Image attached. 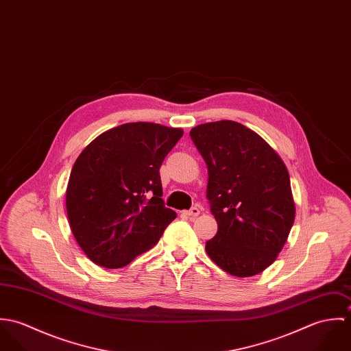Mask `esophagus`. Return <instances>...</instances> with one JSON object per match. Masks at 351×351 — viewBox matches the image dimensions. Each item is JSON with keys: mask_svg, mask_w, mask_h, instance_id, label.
Masks as SVG:
<instances>
[{"mask_svg": "<svg viewBox=\"0 0 351 351\" xmlns=\"http://www.w3.org/2000/svg\"><path fill=\"white\" fill-rule=\"evenodd\" d=\"M200 208L199 206H192L189 210H185L184 215H186L188 217H196L200 215Z\"/></svg>", "mask_w": 351, "mask_h": 351, "instance_id": "1", "label": "esophagus"}]
</instances>
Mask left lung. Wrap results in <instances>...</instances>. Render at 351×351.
Instances as JSON below:
<instances>
[{
	"label": "left lung",
	"mask_w": 351,
	"mask_h": 351,
	"mask_svg": "<svg viewBox=\"0 0 351 351\" xmlns=\"http://www.w3.org/2000/svg\"><path fill=\"white\" fill-rule=\"evenodd\" d=\"M191 138L208 167L206 199L217 221L206 254L235 277L263 271L295 221L285 163L258 134L232 120L200 124Z\"/></svg>",
	"instance_id": "left-lung-1"
}]
</instances>
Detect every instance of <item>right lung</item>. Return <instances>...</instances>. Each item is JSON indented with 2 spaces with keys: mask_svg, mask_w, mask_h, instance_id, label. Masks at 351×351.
<instances>
[{
  "mask_svg": "<svg viewBox=\"0 0 351 351\" xmlns=\"http://www.w3.org/2000/svg\"><path fill=\"white\" fill-rule=\"evenodd\" d=\"M181 128L127 123L105 131L77 158L67 184L71 232L96 265L119 269L150 250L177 213L165 206L159 169Z\"/></svg>",
  "mask_w": 351,
  "mask_h": 351,
  "instance_id": "add662e5",
  "label": "right lung"
}]
</instances>
